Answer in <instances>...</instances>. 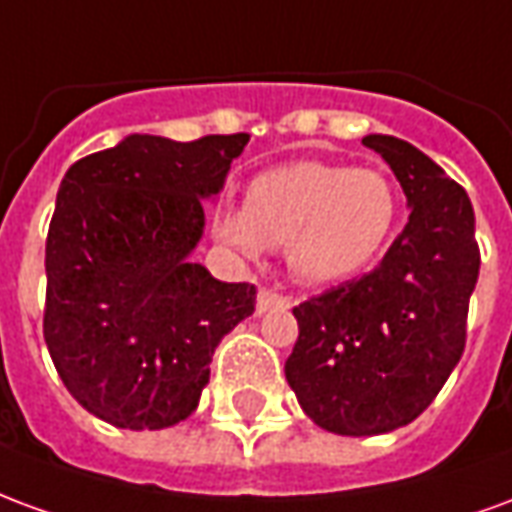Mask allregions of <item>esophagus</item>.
Segmentation results:
<instances>
[{
	"label": "esophagus",
	"mask_w": 512,
	"mask_h": 512,
	"mask_svg": "<svg viewBox=\"0 0 512 512\" xmlns=\"http://www.w3.org/2000/svg\"><path fill=\"white\" fill-rule=\"evenodd\" d=\"M293 299L290 296H282L277 290H268V288H260L257 293V312H268V310H288Z\"/></svg>",
	"instance_id": "esophagus-1"
}]
</instances>
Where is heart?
<instances>
[{"label": "heart", "mask_w": 512, "mask_h": 512, "mask_svg": "<svg viewBox=\"0 0 512 512\" xmlns=\"http://www.w3.org/2000/svg\"><path fill=\"white\" fill-rule=\"evenodd\" d=\"M397 219L400 194L384 172L293 161L257 175L241 213L224 216L219 233L241 252L285 244L290 271L326 285L370 266L389 244Z\"/></svg>", "instance_id": "heart-1"}]
</instances>
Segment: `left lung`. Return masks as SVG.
<instances>
[{"instance_id": "obj_1", "label": "left lung", "mask_w": 512, "mask_h": 512, "mask_svg": "<svg viewBox=\"0 0 512 512\" xmlns=\"http://www.w3.org/2000/svg\"><path fill=\"white\" fill-rule=\"evenodd\" d=\"M406 191L408 224L370 274L293 307L299 337L285 378L315 425L376 436L417 419L466 345L480 274L469 194L403 139H362Z\"/></svg>"}]
</instances>
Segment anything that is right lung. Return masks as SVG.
I'll return each mask as SVG.
<instances>
[{
    "label": "right lung",
    "instance_id": "right-lung-1",
    "mask_svg": "<svg viewBox=\"0 0 512 512\" xmlns=\"http://www.w3.org/2000/svg\"><path fill=\"white\" fill-rule=\"evenodd\" d=\"M246 142L131 134L62 178L43 337L62 384L109 425L161 430L189 417L219 340L255 312L252 282H219L189 260L202 197L222 189Z\"/></svg>",
    "mask_w": 512,
    "mask_h": 512
}]
</instances>
